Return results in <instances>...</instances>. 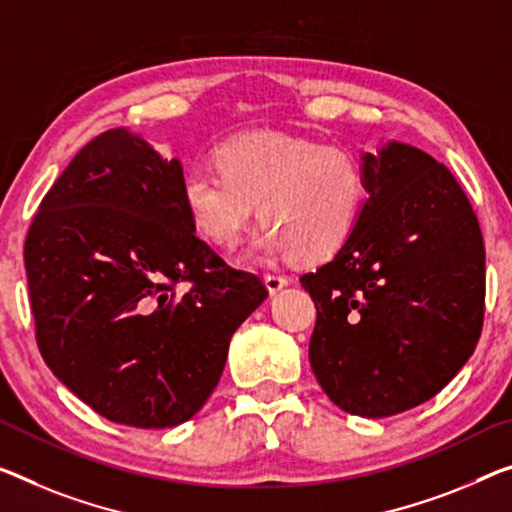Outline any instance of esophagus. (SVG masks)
Returning <instances> with one entry per match:
<instances>
[{
	"mask_svg": "<svg viewBox=\"0 0 512 512\" xmlns=\"http://www.w3.org/2000/svg\"><path fill=\"white\" fill-rule=\"evenodd\" d=\"M265 286L270 293H279L283 286H288V279L283 274H265Z\"/></svg>",
	"mask_w": 512,
	"mask_h": 512,
	"instance_id": "obj_1",
	"label": "esophagus"
}]
</instances>
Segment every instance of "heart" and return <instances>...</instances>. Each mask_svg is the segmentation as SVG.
Wrapping results in <instances>:
<instances>
[{
  "label": "heart",
  "mask_w": 512,
  "mask_h": 512,
  "mask_svg": "<svg viewBox=\"0 0 512 512\" xmlns=\"http://www.w3.org/2000/svg\"><path fill=\"white\" fill-rule=\"evenodd\" d=\"M217 164L219 171L194 167L183 180L192 224L215 245H235L261 203L256 254L322 261L352 238L366 206V167L345 146L247 132L217 148Z\"/></svg>",
  "instance_id": "b5f03b06"
}]
</instances>
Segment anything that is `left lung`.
<instances>
[{"mask_svg":"<svg viewBox=\"0 0 512 512\" xmlns=\"http://www.w3.org/2000/svg\"><path fill=\"white\" fill-rule=\"evenodd\" d=\"M368 199L332 261L300 277L318 318L309 361L343 412L382 419L426 403L474 355L485 245L458 180L419 148L364 155Z\"/></svg>","mask_w":512,"mask_h":512,"instance_id":"8db88e82","label":"left lung"}]
</instances>
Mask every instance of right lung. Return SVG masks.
Instances as JSON below:
<instances>
[{
    "mask_svg": "<svg viewBox=\"0 0 512 512\" xmlns=\"http://www.w3.org/2000/svg\"><path fill=\"white\" fill-rule=\"evenodd\" d=\"M183 180L178 160L107 130L54 180L27 231L38 350L77 398L123 426L192 419L233 332L267 297L258 274L194 233Z\"/></svg>",
    "mask_w": 512,
    "mask_h": 512,
    "instance_id": "1",
    "label": "right lung"
}]
</instances>
